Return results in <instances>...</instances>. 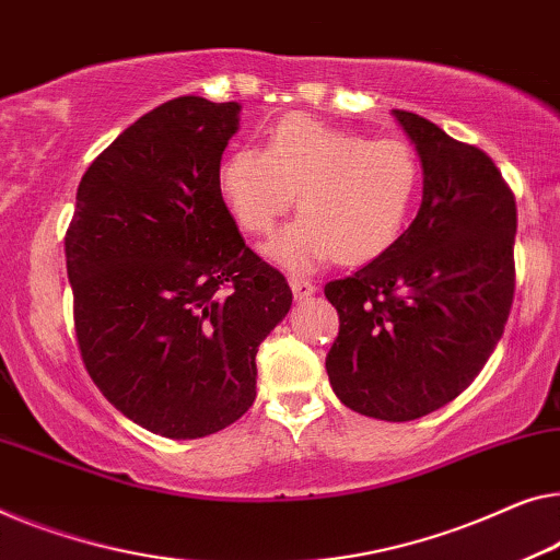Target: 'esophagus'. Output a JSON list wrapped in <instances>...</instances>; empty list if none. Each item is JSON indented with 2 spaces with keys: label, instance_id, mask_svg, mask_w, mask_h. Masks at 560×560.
Returning <instances> with one entry per match:
<instances>
[{
  "label": "esophagus",
  "instance_id": "obj_1",
  "mask_svg": "<svg viewBox=\"0 0 560 560\" xmlns=\"http://www.w3.org/2000/svg\"><path fill=\"white\" fill-rule=\"evenodd\" d=\"M289 287H291V291H294L296 299H306V296H312L314 291H316L314 283L312 281H304V279H291Z\"/></svg>",
  "mask_w": 560,
  "mask_h": 560
}]
</instances>
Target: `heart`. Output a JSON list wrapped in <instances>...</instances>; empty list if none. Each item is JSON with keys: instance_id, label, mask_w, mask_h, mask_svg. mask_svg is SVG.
Listing matches in <instances>:
<instances>
[{"instance_id": "heart-1", "label": "heart", "mask_w": 560, "mask_h": 560, "mask_svg": "<svg viewBox=\"0 0 560 560\" xmlns=\"http://www.w3.org/2000/svg\"><path fill=\"white\" fill-rule=\"evenodd\" d=\"M417 183L420 165L405 140H366L302 113L273 125L264 150L233 148L215 173L223 206L252 236L277 229L296 198L304 215L269 248L294 271L329 256L364 264L387 252L410 215Z\"/></svg>"}]
</instances>
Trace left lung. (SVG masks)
<instances>
[{"mask_svg": "<svg viewBox=\"0 0 560 560\" xmlns=\"http://www.w3.org/2000/svg\"><path fill=\"white\" fill-rule=\"evenodd\" d=\"M422 163V203L402 236L324 294L339 314L327 354L349 410L407 422L453 402L503 337L515 291V198L480 148L392 110Z\"/></svg>", "mask_w": 560, "mask_h": 560, "instance_id": "left-lung-1", "label": "left lung"}]
</instances>
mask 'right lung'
Instances as JSON below:
<instances>
[{"label":"right lung","instance_id":"add662e5","mask_svg":"<svg viewBox=\"0 0 560 560\" xmlns=\"http://www.w3.org/2000/svg\"><path fill=\"white\" fill-rule=\"evenodd\" d=\"M238 103L183 95L100 153L65 236L85 370L115 410L196 440L256 399V352L291 289L246 246L215 186Z\"/></svg>","mask_w":560,"mask_h":560}]
</instances>
